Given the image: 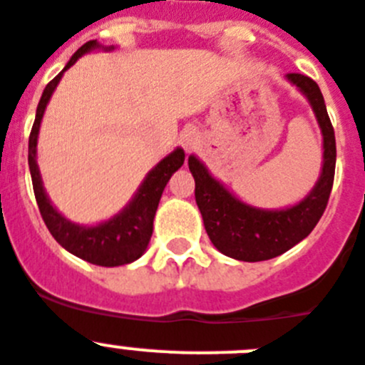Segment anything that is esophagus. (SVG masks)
<instances>
[{
	"label": "esophagus",
	"instance_id": "esophagus-1",
	"mask_svg": "<svg viewBox=\"0 0 365 365\" xmlns=\"http://www.w3.org/2000/svg\"><path fill=\"white\" fill-rule=\"evenodd\" d=\"M180 138H182V145L185 147L187 150H190L196 145V142H198L200 133L195 125H187L185 129L182 130V134H180Z\"/></svg>",
	"mask_w": 365,
	"mask_h": 365
}]
</instances>
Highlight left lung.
I'll return each mask as SVG.
<instances>
[{
	"instance_id": "left-lung-1",
	"label": "left lung",
	"mask_w": 365,
	"mask_h": 365,
	"mask_svg": "<svg viewBox=\"0 0 365 365\" xmlns=\"http://www.w3.org/2000/svg\"><path fill=\"white\" fill-rule=\"evenodd\" d=\"M287 80L297 85L309 100L324 136L322 175L313 190L300 203L280 211L247 205L212 178L196 156H189V169L196 183L195 198L207 235L220 252L235 260H271L289 251L313 231L329 202L336 165V142L324 96L317 81L309 76L291 72Z\"/></svg>"
}]
</instances>
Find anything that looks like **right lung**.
<instances>
[{
  "label": "right lung",
  "mask_w": 365,
  "mask_h": 365,
  "mask_svg": "<svg viewBox=\"0 0 365 365\" xmlns=\"http://www.w3.org/2000/svg\"><path fill=\"white\" fill-rule=\"evenodd\" d=\"M94 48H100V43L96 39L81 45L68 60V63L65 65L63 71L54 80L48 81V85L45 87L41 100L38 103V110H36L34 125H32L31 136H29V167H31L32 187H34V196L36 202H38L39 212H41V218H43L45 225L51 231V235L54 236L56 242L61 247L67 249L68 252L81 258V260L91 262L94 265H101V267H116V265H125L138 260L145 252L150 236H153L154 215H156V209H158L162 192L170 176L183 165L185 153L178 147L169 156H165L147 175V178L143 180L138 192L134 195L133 202L120 215L110 218L109 222L98 223L94 227H85V225L68 222L65 216L56 211L47 192H45L38 163H36L39 125H41L45 107L51 100L54 88L60 83L63 72L76 63L78 58H81L85 52L94 51ZM110 48L113 47H109L107 51H110Z\"/></svg>",
  "instance_id": "1"
}]
</instances>
